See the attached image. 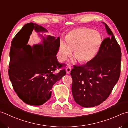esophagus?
Listing matches in <instances>:
<instances>
[{
	"instance_id": "esophagus-1",
	"label": "esophagus",
	"mask_w": 128,
	"mask_h": 128,
	"mask_svg": "<svg viewBox=\"0 0 128 128\" xmlns=\"http://www.w3.org/2000/svg\"><path fill=\"white\" fill-rule=\"evenodd\" d=\"M71 70H72V68H71L70 66H68V67L66 68V73H67L68 74H69L70 73Z\"/></svg>"
}]
</instances>
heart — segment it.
Wrapping results in <instances>:
<instances>
[{"mask_svg": "<svg viewBox=\"0 0 128 128\" xmlns=\"http://www.w3.org/2000/svg\"><path fill=\"white\" fill-rule=\"evenodd\" d=\"M102 40L100 34L92 29L80 28L72 30L66 36V41L61 40L60 42V60H66L74 50V56L80 62H90L98 53Z\"/></svg>", "mask_w": 128, "mask_h": 128, "instance_id": "heart-1", "label": "heart"}]
</instances>
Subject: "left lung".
Wrapping results in <instances>:
<instances>
[{
	"label": "left lung",
	"mask_w": 128,
	"mask_h": 128,
	"mask_svg": "<svg viewBox=\"0 0 128 128\" xmlns=\"http://www.w3.org/2000/svg\"><path fill=\"white\" fill-rule=\"evenodd\" d=\"M103 24L109 37L102 41L98 53L92 61L74 66L71 71L72 96L84 108L94 107L106 100L120 75V47L109 27Z\"/></svg>",
	"instance_id": "8db88e82"
}]
</instances>
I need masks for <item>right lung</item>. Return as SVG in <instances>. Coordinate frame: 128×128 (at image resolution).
Segmentation results:
<instances>
[{"instance_id": "1", "label": "right lung", "mask_w": 128, "mask_h": 128, "mask_svg": "<svg viewBox=\"0 0 128 128\" xmlns=\"http://www.w3.org/2000/svg\"><path fill=\"white\" fill-rule=\"evenodd\" d=\"M33 30L42 41L30 46L27 43ZM45 32L47 30L36 24L25 25L12 40L10 51V80L19 98L30 106H42L48 100L52 86L66 73L65 69L56 72L64 64L56 56L60 38L39 34Z\"/></svg>"}]
</instances>
